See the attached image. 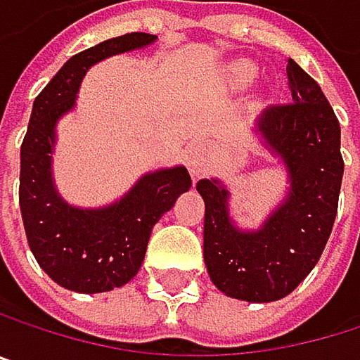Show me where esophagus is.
<instances>
[{
  "label": "esophagus",
  "mask_w": 360,
  "mask_h": 360,
  "mask_svg": "<svg viewBox=\"0 0 360 360\" xmlns=\"http://www.w3.org/2000/svg\"><path fill=\"white\" fill-rule=\"evenodd\" d=\"M186 162H188V168L194 172V174H200L205 168H207V160H205V153L200 147H190L188 149V155H186Z\"/></svg>",
  "instance_id": "esophagus-1"
}]
</instances>
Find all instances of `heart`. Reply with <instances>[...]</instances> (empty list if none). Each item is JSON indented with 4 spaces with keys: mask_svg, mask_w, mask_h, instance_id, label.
<instances>
[{
    "mask_svg": "<svg viewBox=\"0 0 360 360\" xmlns=\"http://www.w3.org/2000/svg\"><path fill=\"white\" fill-rule=\"evenodd\" d=\"M236 73H238V77H240V79H249V75H251V67H249V65H240V67L236 69Z\"/></svg>",
    "mask_w": 360,
    "mask_h": 360,
    "instance_id": "b5f03b06",
    "label": "heart"
}]
</instances>
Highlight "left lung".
Instances as JSON below:
<instances>
[{"label": "left lung", "instance_id": "8db88e82", "mask_svg": "<svg viewBox=\"0 0 360 360\" xmlns=\"http://www.w3.org/2000/svg\"><path fill=\"white\" fill-rule=\"evenodd\" d=\"M293 101L270 105L257 130L283 158L291 190L257 232L234 228L228 190L202 179L205 264L215 287L245 302H276L289 295L316 266L329 240L344 174L340 122L321 86L287 60Z\"/></svg>", "mask_w": 360, "mask_h": 360}]
</instances>
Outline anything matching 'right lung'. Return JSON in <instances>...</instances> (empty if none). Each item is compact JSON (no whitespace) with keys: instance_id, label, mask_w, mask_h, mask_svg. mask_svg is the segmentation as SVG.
<instances>
[{"instance_id":"1","label":"right lung","mask_w":360,"mask_h":360,"mask_svg":"<svg viewBox=\"0 0 360 360\" xmlns=\"http://www.w3.org/2000/svg\"><path fill=\"white\" fill-rule=\"evenodd\" d=\"M153 39L155 35L134 31L77 52L35 96L20 145V215L37 264L69 291L103 293L126 285L143 264L151 228L192 188L184 166L155 170L139 179L120 202L82 211L69 207L52 186L54 126L73 107L86 69L105 56L143 48Z\"/></svg>"}]
</instances>
